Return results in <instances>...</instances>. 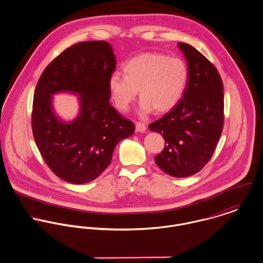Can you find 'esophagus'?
<instances>
[{
    "instance_id": "1",
    "label": "esophagus",
    "mask_w": 263,
    "mask_h": 263,
    "mask_svg": "<svg viewBox=\"0 0 263 263\" xmlns=\"http://www.w3.org/2000/svg\"><path fill=\"white\" fill-rule=\"evenodd\" d=\"M146 130V126L144 123L136 122V131L137 132H144Z\"/></svg>"
}]
</instances>
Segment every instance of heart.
I'll list each match as a JSON object with an SVG mask.
<instances>
[{
    "label": "heart",
    "mask_w": 263,
    "mask_h": 263,
    "mask_svg": "<svg viewBox=\"0 0 263 263\" xmlns=\"http://www.w3.org/2000/svg\"><path fill=\"white\" fill-rule=\"evenodd\" d=\"M125 76L108 79V90L116 106L127 111L139 90L142 112L172 109L182 99L189 78L187 64L180 58L159 53H139L123 65Z\"/></svg>",
    "instance_id": "obj_1"
}]
</instances>
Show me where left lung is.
I'll return each mask as SVG.
<instances>
[{
    "label": "left lung",
    "instance_id": "8db88e82",
    "mask_svg": "<svg viewBox=\"0 0 263 263\" xmlns=\"http://www.w3.org/2000/svg\"><path fill=\"white\" fill-rule=\"evenodd\" d=\"M187 60L188 83L180 102L149 124L161 134L164 148L155 160L172 177L192 176L213 155L223 127V85L216 68L192 46L178 44Z\"/></svg>",
    "mask_w": 263,
    "mask_h": 263
}]
</instances>
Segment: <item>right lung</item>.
I'll use <instances>...</instances> for the list:
<instances>
[{
    "mask_svg": "<svg viewBox=\"0 0 263 263\" xmlns=\"http://www.w3.org/2000/svg\"><path fill=\"white\" fill-rule=\"evenodd\" d=\"M116 69L111 46L83 42L65 50L48 65L34 91L32 133L48 166L62 180L84 184L110 163L116 145L134 133L133 122L109 104L108 79ZM80 96L81 110L72 122L54 114L52 95Z\"/></svg>",
    "mask_w": 263,
    "mask_h": 263,
    "instance_id": "obj_1",
    "label": "right lung"
}]
</instances>
